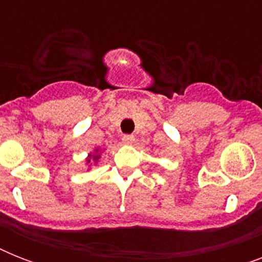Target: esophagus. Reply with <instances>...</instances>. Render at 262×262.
Returning <instances> with one entry per match:
<instances>
[{
	"mask_svg": "<svg viewBox=\"0 0 262 262\" xmlns=\"http://www.w3.org/2000/svg\"><path fill=\"white\" fill-rule=\"evenodd\" d=\"M122 141L125 144H132V143H133V141H135V137H133V136H132V135H125L122 137Z\"/></svg>",
	"mask_w": 262,
	"mask_h": 262,
	"instance_id": "esophagus-1",
	"label": "esophagus"
}]
</instances>
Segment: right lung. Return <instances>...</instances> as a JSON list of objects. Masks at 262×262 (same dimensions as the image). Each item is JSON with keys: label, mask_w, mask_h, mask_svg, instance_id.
<instances>
[{"label": "right lung", "mask_w": 262, "mask_h": 262, "mask_svg": "<svg viewBox=\"0 0 262 262\" xmlns=\"http://www.w3.org/2000/svg\"><path fill=\"white\" fill-rule=\"evenodd\" d=\"M94 159H96V158H94ZM88 162H90V160H88Z\"/></svg>", "instance_id": "obj_1"}]
</instances>
